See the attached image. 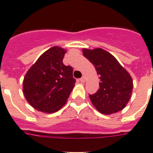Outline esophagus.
I'll return each mask as SVG.
<instances>
[{"label":"esophagus","mask_w":153,"mask_h":153,"mask_svg":"<svg viewBox=\"0 0 153 153\" xmlns=\"http://www.w3.org/2000/svg\"><path fill=\"white\" fill-rule=\"evenodd\" d=\"M79 80L81 83H84V82H85V78H84V77H83V78H81Z\"/></svg>","instance_id":"esophagus-1"}]
</instances>
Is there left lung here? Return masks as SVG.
Returning <instances> with one entry per match:
<instances>
[{
  "instance_id": "left-lung-1",
  "label": "left lung",
  "mask_w": 153,
  "mask_h": 153,
  "mask_svg": "<svg viewBox=\"0 0 153 153\" xmlns=\"http://www.w3.org/2000/svg\"><path fill=\"white\" fill-rule=\"evenodd\" d=\"M83 53L95 66L101 80L98 91L89 95L93 106L104 115L114 114L124 109L133 90L130 74L111 54L102 48H84Z\"/></svg>"
}]
</instances>
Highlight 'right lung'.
I'll return each mask as SVG.
<instances>
[{"label":"right lung","mask_w":153,"mask_h":153,"mask_svg":"<svg viewBox=\"0 0 153 153\" xmlns=\"http://www.w3.org/2000/svg\"><path fill=\"white\" fill-rule=\"evenodd\" d=\"M65 52L59 47L48 49L25 74L24 95L33 108L42 112L59 111L74 88L73 68L63 64Z\"/></svg>","instance_id":"add662e5"}]
</instances>
